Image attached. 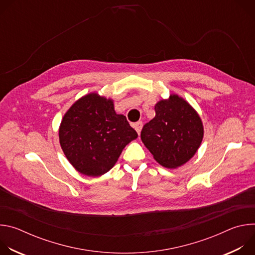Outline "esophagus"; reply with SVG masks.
Returning <instances> with one entry per match:
<instances>
[{
  "label": "esophagus",
  "instance_id": "esophagus-1",
  "mask_svg": "<svg viewBox=\"0 0 255 255\" xmlns=\"http://www.w3.org/2000/svg\"><path fill=\"white\" fill-rule=\"evenodd\" d=\"M134 129L136 130V132L138 133V135H140V132H141V129H142V122H136L134 124Z\"/></svg>",
  "mask_w": 255,
  "mask_h": 255
}]
</instances>
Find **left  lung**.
<instances>
[{
  "label": "left lung",
  "instance_id": "left-lung-1",
  "mask_svg": "<svg viewBox=\"0 0 255 255\" xmlns=\"http://www.w3.org/2000/svg\"><path fill=\"white\" fill-rule=\"evenodd\" d=\"M155 117L145 124L141 140L162 166L176 168L198 151L204 137L201 117L181 97L170 94L154 106Z\"/></svg>",
  "mask_w": 255,
  "mask_h": 255
}]
</instances>
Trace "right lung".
I'll return each instance as SVG.
<instances>
[{
  "label": "right lung",
  "instance_id": "1",
  "mask_svg": "<svg viewBox=\"0 0 255 255\" xmlns=\"http://www.w3.org/2000/svg\"><path fill=\"white\" fill-rule=\"evenodd\" d=\"M61 149L70 164L88 176H100L117 162L124 147L138 137L114 101L90 93L72 104L59 130Z\"/></svg>",
  "mask_w": 255,
  "mask_h": 255
}]
</instances>
